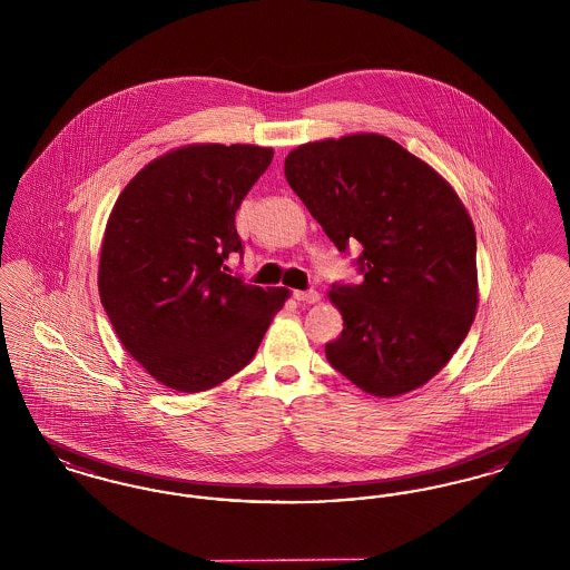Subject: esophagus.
<instances>
[{
    "instance_id": "esophagus-1",
    "label": "esophagus",
    "mask_w": 570,
    "mask_h": 570,
    "mask_svg": "<svg viewBox=\"0 0 570 570\" xmlns=\"http://www.w3.org/2000/svg\"><path fill=\"white\" fill-rule=\"evenodd\" d=\"M298 303H318L321 295L316 291H295Z\"/></svg>"
}]
</instances>
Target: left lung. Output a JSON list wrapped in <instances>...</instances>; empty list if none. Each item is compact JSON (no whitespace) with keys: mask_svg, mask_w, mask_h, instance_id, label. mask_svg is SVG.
<instances>
[{"mask_svg":"<svg viewBox=\"0 0 570 570\" xmlns=\"http://www.w3.org/2000/svg\"><path fill=\"white\" fill-rule=\"evenodd\" d=\"M284 173L340 252L358 242L365 279L333 284L344 318L328 363L374 397H400L458 353L479 305L476 233L451 184L374 132L298 145Z\"/></svg>","mask_w":570,"mask_h":570,"instance_id":"obj_1","label":"left lung"}]
</instances>
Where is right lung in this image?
Wrapping results in <instances>:
<instances>
[{"label":"right lung","mask_w":570,"mask_h":570,"mask_svg":"<svg viewBox=\"0 0 570 570\" xmlns=\"http://www.w3.org/2000/svg\"><path fill=\"white\" fill-rule=\"evenodd\" d=\"M272 147L194 142L140 168L112 205L98 291L124 348L179 393L214 389L258 351L288 288L245 284L235 214Z\"/></svg>","instance_id":"add662e5"}]
</instances>
